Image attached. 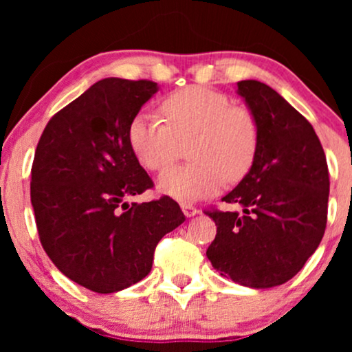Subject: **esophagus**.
Here are the masks:
<instances>
[{"mask_svg": "<svg viewBox=\"0 0 352 352\" xmlns=\"http://www.w3.org/2000/svg\"><path fill=\"white\" fill-rule=\"evenodd\" d=\"M182 212L185 213V217H193V215H197V213H199V210H197L195 207H193V205H190V204H182Z\"/></svg>", "mask_w": 352, "mask_h": 352, "instance_id": "esophagus-1", "label": "esophagus"}]
</instances>
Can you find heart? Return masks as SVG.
Returning <instances> with one entry per match:
<instances>
[{
  "instance_id": "1",
  "label": "heart",
  "mask_w": 352,
  "mask_h": 352,
  "mask_svg": "<svg viewBox=\"0 0 352 352\" xmlns=\"http://www.w3.org/2000/svg\"><path fill=\"white\" fill-rule=\"evenodd\" d=\"M160 119L140 112L129 125V144L147 170L162 172L188 147L192 164L160 175L157 187L180 201L212 195L252 170L260 147V125L250 109L232 106L221 92L190 86L167 96Z\"/></svg>"
}]
</instances>
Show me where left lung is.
<instances>
[{
	"mask_svg": "<svg viewBox=\"0 0 352 352\" xmlns=\"http://www.w3.org/2000/svg\"><path fill=\"white\" fill-rule=\"evenodd\" d=\"M238 94L260 125V147L243 180L221 199L243 213L205 212L215 221L212 266L254 289L283 285L316 252L328 220L329 173L313 125L260 80H240Z\"/></svg>",
	"mask_w": 352,
	"mask_h": 352,
	"instance_id": "1",
	"label": "left lung"
}]
</instances>
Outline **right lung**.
<instances>
[{
    "mask_svg": "<svg viewBox=\"0 0 352 352\" xmlns=\"http://www.w3.org/2000/svg\"><path fill=\"white\" fill-rule=\"evenodd\" d=\"M159 91L107 78L51 117L36 147L31 204L44 252L64 276L96 293L144 280L164 235L185 221L175 200L129 205L153 182L129 144V125Z\"/></svg>",
    "mask_w": 352,
    "mask_h": 352,
    "instance_id": "right-lung-1",
    "label": "right lung"
}]
</instances>
